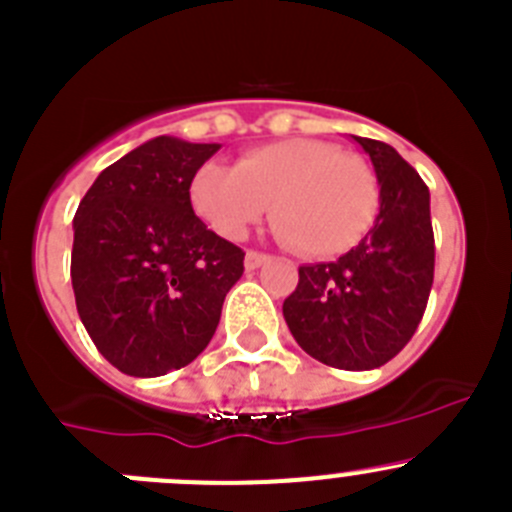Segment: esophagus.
Wrapping results in <instances>:
<instances>
[{
    "label": "esophagus",
    "instance_id": "1",
    "mask_svg": "<svg viewBox=\"0 0 512 512\" xmlns=\"http://www.w3.org/2000/svg\"><path fill=\"white\" fill-rule=\"evenodd\" d=\"M270 260V255H265V252H257V250H250L245 255V267L247 270H257V267H262L265 262Z\"/></svg>",
    "mask_w": 512,
    "mask_h": 512
}]
</instances>
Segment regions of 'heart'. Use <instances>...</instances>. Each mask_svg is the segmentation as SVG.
Listing matches in <instances>:
<instances>
[{
	"mask_svg": "<svg viewBox=\"0 0 512 512\" xmlns=\"http://www.w3.org/2000/svg\"><path fill=\"white\" fill-rule=\"evenodd\" d=\"M191 207L227 240H242L267 214L295 252L336 257L364 240L379 212V179L361 156L315 138L247 151L237 166L209 161L189 186Z\"/></svg>",
	"mask_w": 512,
	"mask_h": 512,
	"instance_id": "1",
	"label": "heart"
}]
</instances>
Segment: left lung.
Instances as JSON below:
<instances>
[{"label":"left lung","instance_id":"left-lung-1","mask_svg":"<svg viewBox=\"0 0 512 512\" xmlns=\"http://www.w3.org/2000/svg\"><path fill=\"white\" fill-rule=\"evenodd\" d=\"M379 179L374 227L336 262L303 265L283 303L308 356L346 371L379 369L407 346L434 280L429 189L389 143L351 136Z\"/></svg>","mask_w":512,"mask_h":512}]
</instances>
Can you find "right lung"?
<instances>
[{"label":"right lung","mask_w":512,"mask_h":512,"mask_svg":"<svg viewBox=\"0 0 512 512\" xmlns=\"http://www.w3.org/2000/svg\"><path fill=\"white\" fill-rule=\"evenodd\" d=\"M219 143L156 136L98 174L73 219L75 305L118 371L154 379L212 341L245 252L194 214L189 186Z\"/></svg>","instance_id":"add662e5"}]
</instances>
